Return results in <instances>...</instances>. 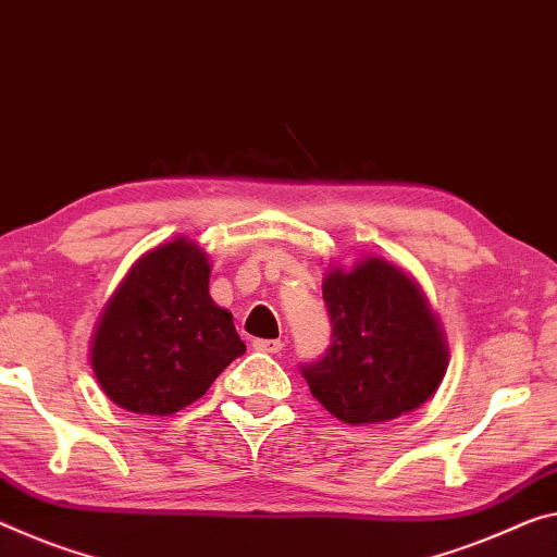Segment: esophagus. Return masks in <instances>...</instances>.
I'll use <instances>...</instances> for the list:
<instances>
[{
    "label": "esophagus",
    "instance_id": "1",
    "mask_svg": "<svg viewBox=\"0 0 557 557\" xmlns=\"http://www.w3.org/2000/svg\"><path fill=\"white\" fill-rule=\"evenodd\" d=\"M253 348L263 350V354H281V348H284V341H281V338H256Z\"/></svg>",
    "mask_w": 557,
    "mask_h": 557
}]
</instances>
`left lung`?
I'll use <instances>...</instances> for the list:
<instances>
[{
  "label": "left lung",
  "instance_id": "1",
  "mask_svg": "<svg viewBox=\"0 0 557 557\" xmlns=\"http://www.w3.org/2000/svg\"><path fill=\"white\" fill-rule=\"evenodd\" d=\"M333 344L304 366L313 398L350 425L386 423L421 408L448 368V341L418 281L383 256L323 273Z\"/></svg>",
  "mask_w": 557,
  "mask_h": 557
}]
</instances>
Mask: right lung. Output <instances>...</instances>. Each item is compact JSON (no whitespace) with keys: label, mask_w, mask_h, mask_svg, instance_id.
Segmentation results:
<instances>
[{"label":"right lung","mask_w":557,"mask_h":557,"mask_svg":"<svg viewBox=\"0 0 557 557\" xmlns=\"http://www.w3.org/2000/svg\"><path fill=\"white\" fill-rule=\"evenodd\" d=\"M207 251L186 236L134 261L91 333L97 383L119 408L174 416L246 350L234 315L209 294Z\"/></svg>","instance_id":"obj_1"}]
</instances>
